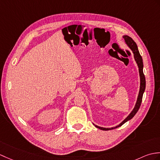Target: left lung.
Instances as JSON below:
<instances>
[{
    "mask_svg": "<svg viewBox=\"0 0 160 160\" xmlns=\"http://www.w3.org/2000/svg\"><path fill=\"white\" fill-rule=\"evenodd\" d=\"M123 39H125L126 43L128 44V46L130 48V49L132 50L133 53V56H134V58L138 64V68H139V73H140V91H139V94H138V99H137V102L136 103V106L134 107V108L132 111V112L129 114V116L125 118V119L122 121L121 123L116 126L114 128H101V127H98V126L95 125L96 128H98L100 129H102V130H105V131H108V130H110V129H113L115 128H117L120 126L123 125L125 122H126L127 121H128L129 120L132 119V118L134 117V115L136 114V112H138L141 103H142V96H143V93L144 92V90H145V87H146V80H145V77H144V73H143V62H142V57H141L140 52L138 49V47H137L136 43H135L134 41H133L130 37H129L128 35H124L123 36Z\"/></svg>",
    "mask_w": 160,
    "mask_h": 160,
    "instance_id": "1",
    "label": "left lung"
}]
</instances>
